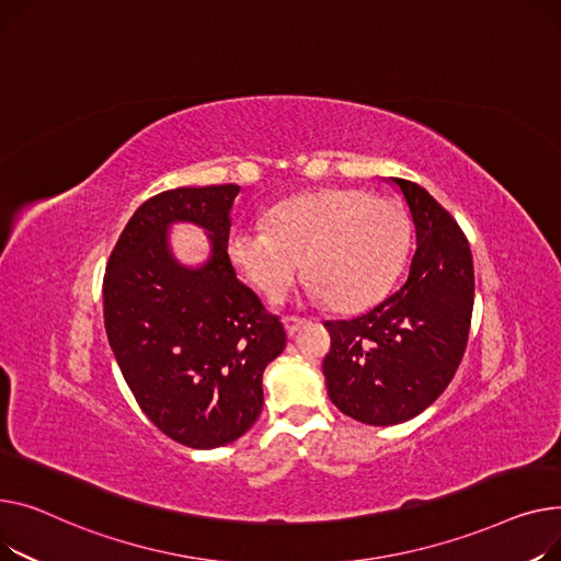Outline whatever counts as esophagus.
Returning <instances> with one entry per match:
<instances>
[{
	"label": "esophagus",
	"instance_id": "1",
	"mask_svg": "<svg viewBox=\"0 0 561 561\" xmlns=\"http://www.w3.org/2000/svg\"><path fill=\"white\" fill-rule=\"evenodd\" d=\"M304 323H306V319H301V317H285L283 319V325H285V331H287L289 337L296 335V331H299Z\"/></svg>",
	"mask_w": 561,
	"mask_h": 561
}]
</instances>
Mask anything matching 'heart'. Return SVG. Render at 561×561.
Segmentation results:
<instances>
[{"label": "heart", "mask_w": 561, "mask_h": 561, "mask_svg": "<svg viewBox=\"0 0 561 561\" xmlns=\"http://www.w3.org/2000/svg\"><path fill=\"white\" fill-rule=\"evenodd\" d=\"M403 208L357 187H321L267 210L265 226L230 228L226 255L267 299H278L301 272L308 294L333 308L359 310L378 301L408 249Z\"/></svg>", "instance_id": "obj_1"}]
</instances>
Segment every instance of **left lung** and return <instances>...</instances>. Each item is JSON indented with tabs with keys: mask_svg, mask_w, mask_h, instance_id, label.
Returning a JSON list of instances; mask_svg holds the SVG:
<instances>
[{
	"mask_svg": "<svg viewBox=\"0 0 561 561\" xmlns=\"http://www.w3.org/2000/svg\"><path fill=\"white\" fill-rule=\"evenodd\" d=\"M414 224L403 285L348 321H325L328 397L367 425H397L433 405L462 362L473 312V257L455 219L421 185L387 179Z\"/></svg>",
	"mask_w": 561,
	"mask_h": 561,
	"instance_id": "left-lung-1",
	"label": "left lung"
}]
</instances>
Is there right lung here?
Returning a JSON list of instances; mask_svg holds the SVG:
<instances>
[{
    "instance_id": "add662e5",
    "label": "right lung",
    "mask_w": 561,
    "mask_h": 561,
    "mask_svg": "<svg viewBox=\"0 0 561 561\" xmlns=\"http://www.w3.org/2000/svg\"><path fill=\"white\" fill-rule=\"evenodd\" d=\"M240 185L176 187L145 202L111 253L104 323L126 385L160 433L190 448L240 439L262 412V374L287 335L226 255ZM174 222L207 230L209 257L185 266Z\"/></svg>"
}]
</instances>
